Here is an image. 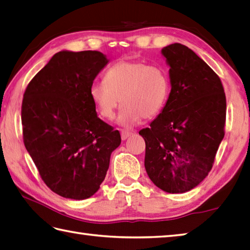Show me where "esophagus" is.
<instances>
[{"instance_id":"obj_1","label":"esophagus","mask_w":250,"mask_h":250,"mask_svg":"<svg viewBox=\"0 0 250 250\" xmlns=\"http://www.w3.org/2000/svg\"><path fill=\"white\" fill-rule=\"evenodd\" d=\"M132 134V132L131 131H126V130H121V139L122 140H126L129 138V136H131Z\"/></svg>"}]
</instances>
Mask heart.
Masks as SVG:
<instances>
[{"label": "heart", "instance_id": "heart-1", "mask_svg": "<svg viewBox=\"0 0 250 250\" xmlns=\"http://www.w3.org/2000/svg\"><path fill=\"white\" fill-rule=\"evenodd\" d=\"M105 82L92 83L89 94L103 118H115L120 101L122 125L132 126L163 110L170 94L167 71L141 61H121L106 71Z\"/></svg>", "mask_w": 250, "mask_h": 250}]
</instances>
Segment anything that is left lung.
Returning <instances> with one entry per match:
<instances>
[{
  "mask_svg": "<svg viewBox=\"0 0 250 250\" xmlns=\"http://www.w3.org/2000/svg\"><path fill=\"white\" fill-rule=\"evenodd\" d=\"M161 53L170 66L171 92L161 114L140 131L145 169L160 189L185 193L212 168L226 133V93L217 73L188 46L170 44Z\"/></svg>",
  "mask_w": 250,
  "mask_h": 250,
  "instance_id": "obj_1",
  "label": "left lung"
}]
</instances>
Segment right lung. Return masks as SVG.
Here are the masks:
<instances>
[{
	"instance_id": "add662e5",
	"label": "right lung",
	"mask_w": 250,
	"mask_h": 250,
	"mask_svg": "<svg viewBox=\"0 0 250 250\" xmlns=\"http://www.w3.org/2000/svg\"><path fill=\"white\" fill-rule=\"evenodd\" d=\"M107 62L97 51L58 52L24 91L23 144L43 182L65 198L94 195L121 143L119 131L97 117L89 94Z\"/></svg>"
}]
</instances>
